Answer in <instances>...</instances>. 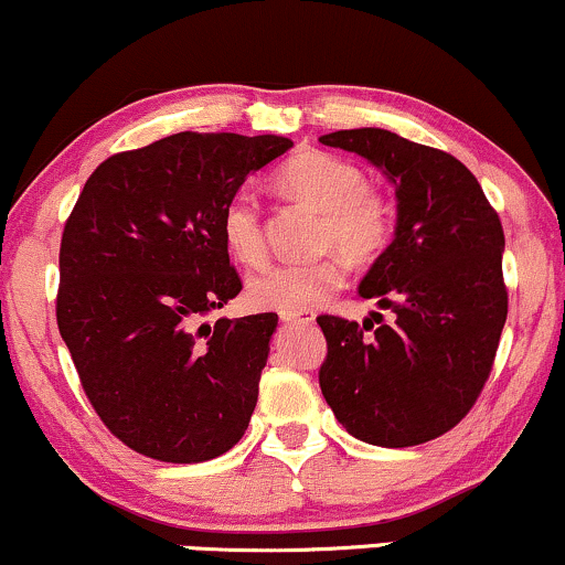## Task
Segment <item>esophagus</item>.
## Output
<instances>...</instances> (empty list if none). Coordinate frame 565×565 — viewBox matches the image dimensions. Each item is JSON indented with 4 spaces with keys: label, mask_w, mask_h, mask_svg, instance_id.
<instances>
[{
    "label": "esophagus",
    "mask_w": 565,
    "mask_h": 565,
    "mask_svg": "<svg viewBox=\"0 0 565 565\" xmlns=\"http://www.w3.org/2000/svg\"><path fill=\"white\" fill-rule=\"evenodd\" d=\"M282 317V322H288V324H311L315 322V311H285V315H280Z\"/></svg>",
    "instance_id": "34e87169"
}]
</instances>
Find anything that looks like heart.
I'll return each mask as SVG.
<instances>
[{"mask_svg":"<svg viewBox=\"0 0 565 565\" xmlns=\"http://www.w3.org/2000/svg\"><path fill=\"white\" fill-rule=\"evenodd\" d=\"M285 196L303 201L319 212L317 248L338 250L311 262H290L264 269L248 282L256 309L309 311L343 288L345 262L372 264L385 254L395 235V206L385 193L366 185L359 164L322 149H306L290 157L277 172ZM220 233L230 254L246 267L267 262L262 206L254 193L235 191L220 217Z\"/></svg>","mask_w":565,"mask_h":565,"instance_id":"1","label":"heart"}]
</instances>
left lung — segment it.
I'll use <instances>...</instances> for the list:
<instances>
[{
    "label": "left lung",
    "instance_id": "1",
    "mask_svg": "<svg viewBox=\"0 0 565 565\" xmlns=\"http://www.w3.org/2000/svg\"><path fill=\"white\" fill-rule=\"evenodd\" d=\"M319 141L369 159L398 196L395 238L359 285L361 296L393 309L395 322L317 317L327 338L319 387L359 440L429 443L469 414L495 364L508 317L503 225L479 180L448 151L382 128Z\"/></svg>",
    "mask_w": 565,
    "mask_h": 565
}]
</instances>
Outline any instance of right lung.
<instances>
[{
    "mask_svg": "<svg viewBox=\"0 0 565 565\" xmlns=\"http://www.w3.org/2000/svg\"><path fill=\"white\" fill-rule=\"evenodd\" d=\"M282 136L175 134L90 172L60 246L57 327L117 440L164 463L227 452L246 431L277 315L201 322L241 294L220 217Z\"/></svg>",
    "mask_w": 565,
    "mask_h": 565,
    "instance_id": "obj_1",
    "label": "right lung"
}]
</instances>
